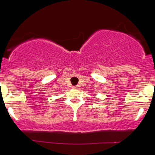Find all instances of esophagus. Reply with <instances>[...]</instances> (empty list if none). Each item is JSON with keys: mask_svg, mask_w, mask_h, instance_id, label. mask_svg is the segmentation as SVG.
Masks as SVG:
<instances>
[{"mask_svg": "<svg viewBox=\"0 0 155 155\" xmlns=\"http://www.w3.org/2000/svg\"><path fill=\"white\" fill-rule=\"evenodd\" d=\"M78 87H79V86H74V89H77Z\"/></svg>", "mask_w": 155, "mask_h": 155, "instance_id": "34e87169", "label": "esophagus"}]
</instances>
